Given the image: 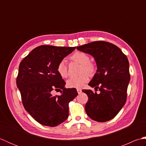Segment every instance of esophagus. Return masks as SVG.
I'll return each instance as SVG.
<instances>
[{"instance_id":"1","label":"esophagus","mask_w":146,"mask_h":146,"mask_svg":"<svg viewBox=\"0 0 146 146\" xmlns=\"http://www.w3.org/2000/svg\"><path fill=\"white\" fill-rule=\"evenodd\" d=\"M82 90L81 89H77V92H78V94H80L82 93Z\"/></svg>"}]
</instances>
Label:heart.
<instances>
[{"mask_svg": "<svg viewBox=\"0 0 146 146\" xmlns=\"http://www.w3.org/2000/svg\"><path fill=\"white\" fill-rule=\"evenodd\" d=\"M70 60L82 64L80 72L82 75L78 76H73L68 80L66 85L69 88H82L88 81V76L94 74L97 70V66L94 62L90 61L88 54L83 51H76L71 56ZM57 71L61 77L66 78L68 75V66L65 60H61L57 65ZM86 73L85 74V73Z\"/></svg>", "mask_w": 146, "mask_h": 146, "instance_id": "heart-1", "label": "heart"}]
</instances>
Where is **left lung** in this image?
<instances>
[{
	"instance_id": "left-lung-1",
	"label": "left lung",
	"mask_w": 146,
	"mask_h": 146,
	"mask_svg": "<svg viewBox=\"0 0 146 146\" xmlns=\"http://www.w3.org/2000/svg\"><path fill=\"white\" fill-rule=\"evenodd\" d=\"M76 49L92 55L97 63V72L88 83L95 87L83 90L88 95L86 114L92 120L104 122L112 119L125 105L130 82L129 63L119 48L105 41H94Z\"/></svg>"
}]
</instances>
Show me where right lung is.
I'll return each mask as SVG.
<instances>
[{
	"instance_id": "add662e5",
	"label": "right lung",
	"mask_w": 146,
	"mask_h": 146,
	"mask_svg": "<svg viewBox=\"0 0 146 146\" xmlns=\"http://www.w3.org/2000/svg\"><path fill=\"white\" fill-rule=\"evenodd\" d=\"M76 47L42 45L34 49L21 62L16 80L26 110L41 125L55 127L69 115L68 104L77 95L75 88H66L57 65ZM55 89L61 96H52ZM63 91H61V90Z\"/></svg>"
}]
</instances>
